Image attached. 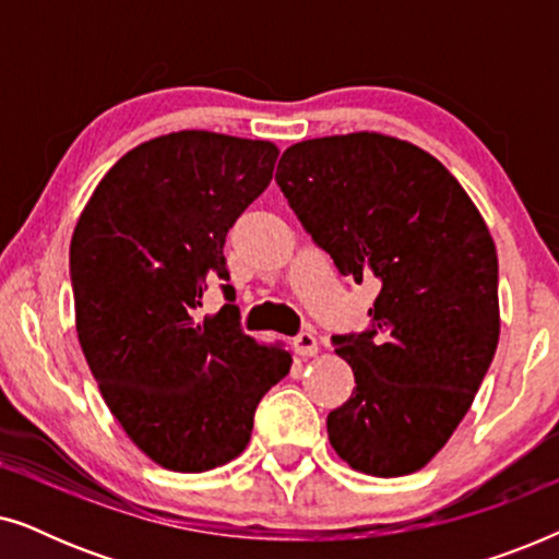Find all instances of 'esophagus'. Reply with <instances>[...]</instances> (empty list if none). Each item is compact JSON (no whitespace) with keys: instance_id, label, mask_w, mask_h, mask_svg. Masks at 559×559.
<instances>
[{"instance_id":"34e87169","label":"esophagus","mask_w":559,"mask_h":559,"mask_svg":"<svg viewBox=\"0 0 559 559\" xmlns=\"http://www.w3.org/2000/svg\"><path fill=\"white\" fill-rule=\"evenodd\" d=\"M295 350H297V354H300V356H316V354H318V338H316V333H312V331L297 333Z\"/></svg>"}]
</instances>
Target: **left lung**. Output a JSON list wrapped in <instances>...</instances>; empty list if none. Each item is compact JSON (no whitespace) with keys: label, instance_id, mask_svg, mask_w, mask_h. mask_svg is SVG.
<instances>
[{"label":"left lung","instance_id":"1","mask_svg":"<svg viewBox=\"0 0 559 559\" xmlns=\"http://www.w3.org/2000/svg\"><path fill=\"white\" fill-rule=\"evenodd\" d=\"M343 277L381 289L364 333L333 335L356 389L328 415L350 468H425L471 409L499 343V259L486 221L442 163L377 132L297 142L274 175Z\"/></svg>","mask_w":559,"mask_h":559}]
</instances>
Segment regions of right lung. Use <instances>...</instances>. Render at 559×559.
Instances as JSON below:
<instances>
[{"mask_svg": "<svg viewBox=\"0 0 559 559\" xmlns=\"http://www.w3.org/2000/svg\"><path fill=\"white\" fill-rule=\"evenodd\" d=\"M280 150L186 129L127 152L71 239L75 331L129 440L163 468L203 473L247 448L289 350L259 346L236 305L195 323L209 282H228V228L270 186ZM231 295V285H221Z\"/></svg>", "mask_w": 559, "mask_h": 559, "instance_id": "1", "label": "right lung"}]
</instances>
